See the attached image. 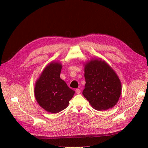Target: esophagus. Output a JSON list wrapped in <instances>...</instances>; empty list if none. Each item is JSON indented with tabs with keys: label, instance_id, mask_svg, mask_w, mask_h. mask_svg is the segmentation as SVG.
Instances as JSON below:
<instances>
[{
	"label": "esophagus",
	"instance_id": "obj_1",
	"mask_svg": "<svg viewBox=\"0 0 148 148\" xmlns=\"http://www.w3.org/2000/svg\"><path fill=\"white\" fill-rule=\"evenodd\" d=\"M75 92H76L77 94H80V93H81V90L79 89H77L75 90Z\"/></svg>",
	"mask_w": 148,
	"mask_h": 148
}]
</instances>
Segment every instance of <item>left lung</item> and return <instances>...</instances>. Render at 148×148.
Here are the masks:
<instances>
[{
    "label": "left lung",
    "instance_id": "left-lung-1",
    "mask_svg": "<svg viewBox=\"0 0 148 148\" xmlns=\"http://www.w3.org/2000/svg\"><path fill=\"white\" fill-rule=\"evenodd\" d=\"M86 84L83 91L92 107L98 110H107L118 103L122 85L118 76L106 62L92 59L84 65Z\"/></svg>",
    "mask_w": 148,
    "mask_h": 148
}]
</instances>
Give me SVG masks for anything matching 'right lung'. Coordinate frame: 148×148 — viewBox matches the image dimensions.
<instances>
[{
  "label": "right lung",
  "instance_id": "right-lung-1",
  "mask_svg": "<svg viewBox=\"0 0 148 148\" xmlns=\"http://www.w3.org/2000/svg\"><path fill=\"white\" fill-rule=\"evenodd\" d=\"M62 64L51 62L37 80L34 89L35 98L42 108L51 113L64 110L75 93L60 79Z\"/></svg>",
  "mask_w": 148,
  "mask_h": 148
}]
</instances>
